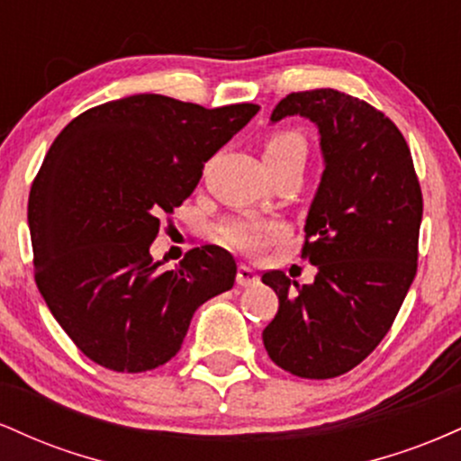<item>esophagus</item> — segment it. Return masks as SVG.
<instances>
[{
	"label": "esophagus",
	"instance_id": "34e87169",
	"mask_svg": "<svg viewBox=\"0 0 461 461\" xmlns=\"http://www.w3.org/2000/svg\"><path fill=\"white\" fill-rule=\"evenodd\" d=\"M256 282H258V275L253 273L251 268L245 267V264H242V267H238V273H236V284L238 285L247 288V285H253Z\"/></svg>",
	"mask_w": 461,
	"mask_h": 461
}]
</instances>
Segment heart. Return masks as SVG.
I'll list each match as a JSON object with an SVG mask.
<instances>
[{"mask_svg":"<svg viewBox=\"0 0 461 461\" xmlns=\"http://www.w3.org/2000/svg\"><path fill=\"white\" fill-rule=\"evenodd\" d=\"M262 151L267 164L288 160V158H301V160H305L308 140L297 130H275L271 134L264 136ZM279 236H282V227L277 223H268V221L236 219L221 227V240H223V245L247 253V256H258L268 242L277 240Z\"/></svg>","mask_w":461,"mask_h":461,"instance_id":"b5f03b06","label":"heart"}]
</instances>
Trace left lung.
I'll list each match as a JSON object with an SVG mask.
<instances>
[{
    "mask_svg": "<svg viewBox=\"0 0 461 461\" xmlns=\"http://www.w3.org/2000/svg\"><path fill=\"white\" fill-rule=\"evenodd\" d=\"M319 125L325 171L305 221L301 258L314 284L262 275L279 297L262 331L268 357L303 379H331L364 362L390 331L416 277L422 193L410 147L382 110L351 95L290 93L271 121Z\"/></svg>",
    "mask_w": 461,
    "mask_h": 461,
    "instance_id": "left-lung-1",
    "label": "left lung"
}]
</instances>
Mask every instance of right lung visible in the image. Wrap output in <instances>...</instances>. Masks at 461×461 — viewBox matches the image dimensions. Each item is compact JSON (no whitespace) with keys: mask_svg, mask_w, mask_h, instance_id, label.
Listing matches in <instances>:
<instances>
[{"mask_svg":"<svg viewBox=\"0 0 461 461\" xmlns=\"http://www.w3.org/2000/svg\"><path fill=\"white\" fill-rule=\"evenodd\" d=\"M131 95L67 125L32 182L34 279L88 359L145 373L182 348L194 310L234 285L225 249L194 247L162 271L149 247L162 216L190 197L205 162L258 113Z\"/></svg>","mask_w":461,"mask_h":461,"instance_id":"right-lung-1","label":"right lung"}]
</instances>
